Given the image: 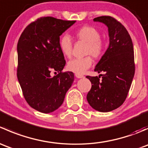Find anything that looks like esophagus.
<instances>
[{"instance_id":"esophagus-1","label":"esophagus","mask_w":148,"mask_h":148,"mask_svg":"<svg viewBox=\"0 0 148 148\" xmlns=\"http://www.w3.org/2000/svg\"><path fill=\"white\" fill-rule=\"evenodd\" d=\"M75 76H76V77H77V78H79V79L83 78V77H84V76L82 75V74H76Z\"/></svg>"}]
</instances>
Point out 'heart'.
Instances as JSON below:
<instances>
[{
	"label": "heart",
	"instance_id": "obj_1",
	"mask_svg": "<svg viewBox=\"0 0 148 148\" xmlns=\"http://www.w3.org/2000/svg\"><path fill=\"white\" fill-rule=\"evenodd\" d=\"M75 36L79 41L86 43V55H91L94 58H99L104 51V44L100 38V33L92 26H85L75 32ZM59 46L64 55L70 57L72 53L73 44L69 35L62 36L59 41ZM92 64V59L88 56L84 58H77L69 61L67 65L68 69L76 74H84Z\"/></svg>",
	"mask_w": 148,
	"mask_h": 148
}]
</instances>
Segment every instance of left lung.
Segmentation results:
<instances>
[{"instance_id": "8db88e82", "label": "left lung", "mask_w": 148, "mask_h": 148, "mask_svg": "<svg viewBox=\"0 0 148 148\" xmlns=\"http://www.w3.org/2000/svg\"><path fill=\"white\" fill-rule=\"evenodd\" d=\"M94 21L108 28L110 44L95 69L104 74L86 77L92 83L86 99L95 110L107 112L120 107L129 92L135 75L133 44L125 26L114 18L99 16Z\"/></svg>"}]
</instances>
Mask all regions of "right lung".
I'll return each instance as SVG.
<instances>
[{"mask_svg":"<svg viewBox=\"0 0 148 148\" xmlns=\"http://www.w3.org/2000/svg\"><path fill=\"white\" fill-rule=\"evenodd\" d=\"M75 22L41 17L30 23L19 38L18 80L26 102L37 111L50 113L57 110L74 82V73L62 72L66 61L59 41ZM52 71L59 74L51 77Z\"/></svg>","mask_w":148,"mask_h":148,"instance_id":"obj_1","label":"right lung"}]
</instances>
